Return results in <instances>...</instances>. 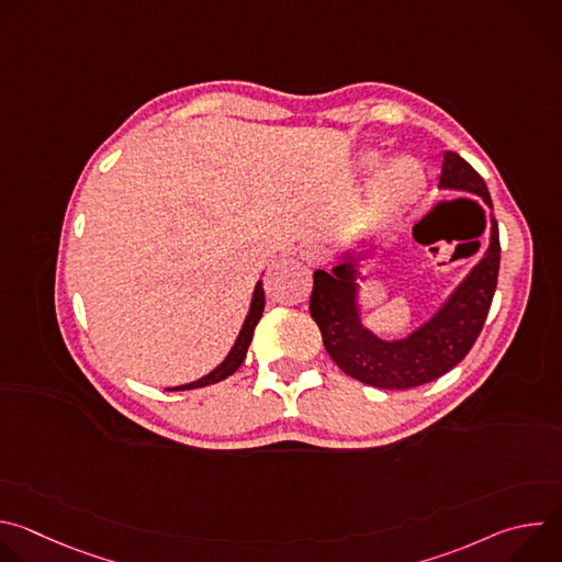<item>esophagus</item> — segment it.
I'll return each instance as SVG.
<instances>
[{
    "mask_svg": "<svg viewBox=\"0 0 562 562\" xmlns=\"http://www.w3.org/2000/svg\"><path fill=\"white\" fill-rule=\"evenodd\" d=\"M300 256H302V260H304L306 265H323V262H327V258H329L327 249H325L323 245H317V243L304 245V247L300 249Z\"/></svg>",
    "mask_w": 562,
    "mask_h": 562,
    "instance_id": "obj_1",
    "label": "esophagus"
}]
</instances>
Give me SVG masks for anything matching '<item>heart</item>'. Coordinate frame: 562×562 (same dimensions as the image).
<instances>
[{
    "label": "heart",
    "instance_id": "obj_1",
    "mask_svg": "<svg viewBox=\"0 0 562 562\" xmlns=\"http://www.w3.org/2000/svg\"><path fill=\"white\" fill-rule=\"evenodd\" d=\"M382 162L378 148H367L358 157L360 173H372L367 193L369 209L380 220H393L409 211L425 193L427 171L414 155H395Z\"/></svg>",
    "mask_w": 562,
    "mask_h": 562
}]
</instances>
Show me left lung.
<instances>
[{
    "instance_id": "8db88e82",
    "label": "left lung",
    "mask_w": 562,
    "mask_h": 562,
    "mask_svg": "<svg viewBox=\"0 0 562 562\" xmlns=\"http://www.w3.org/2000/svg\"><path fill=\"white\" fill-rule=\"evenodd\" d=\"M438 189L480 198L490 211L494 209L485 180L453 150L445 153ZM380 247L378 237L360 235L345 247L329 273H313L311 317L327 353L347 375L378 389L420 386L453 369L483 331L501 267L498 222L490 213V245L483 256L425 323L400 338H382L364 325L362 284Z\"/></svg>"
}]
</instances>
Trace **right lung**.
<instances>
[{"instance_id":"obj_1","label":"right lung","mask_w":562,"mask_h":562,"mask_svg":"<svg viewBox=\"0 0 562 562\" xmlns=\"http://www.w3.org/2000/svg\"><path fill=\"white\" fill-rule=\"evenodd\" d=\"M262 311H265V289H262V280L256 282V289H254V295H251V304H249V311H247V317L243 323V329H239L231 351L226 353V358L213 369L209 371L206 375H202L200 380H193V382H187V384H180V386H173L169 391H187V389H198V386H206V384H215L228 375H233L239 364L245 362L247 358V351H249V345L254 340V331H256V325L258 319L262 317Z\"/></svg>"}]
</instances>
